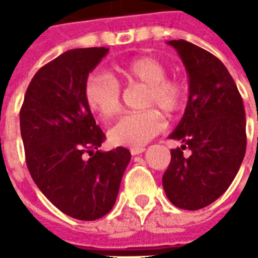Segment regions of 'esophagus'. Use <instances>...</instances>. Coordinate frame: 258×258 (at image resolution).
Here are the masks:
<instances>
[{"label":"esophagus","instance_id":"esophagus-1","mask_svg":"<svg viewBox=\"0 0 258 258\" xmlns=\"http://www.w3.org/2000/svg\"><path fill=\"white\" fill-rule=\"evenodd\" d=\"M130 152H131L133 156H135V155H141V153L145 152V146H134V148L130 149Z\"/></svg>","mask_w":258,"mask_h":258}]
</instances>
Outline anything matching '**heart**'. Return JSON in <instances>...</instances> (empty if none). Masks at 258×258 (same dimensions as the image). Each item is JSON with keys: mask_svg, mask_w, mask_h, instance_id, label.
<instances>
[{"mask_svg": "<svg viewBox=\"0 0 258 258\" xmlns=\"http://www.w3.org/2000/svg\"><path fill=\"white\" fill-rule=\"evenodd\" d=\"M118 79L128 87L146 85L145 112L125 114L109 131V140L117 146H142L156 137L164 127V120L156 109L166 114L179 112L185 105L188 91L178 80L167 79L168 70L159 59L140 56L114 66ZM84 99L92 113L109 121L121 110V88L117 80L107 73H92L84 85Z\"/></svg>", "mask_w": 258, "mask_h": 258, "instance_id": "heart-1", "label": "heart"}]
</instances>
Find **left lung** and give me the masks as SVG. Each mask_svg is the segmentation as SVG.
Wrapping results in <instances>:
<instances>
[{"label": "left lung", "instance_id": "obj_1", "mask_svg": "<svg viewBox=\"0 0 258 258\" xmlns=\"http://www.w3.org/2000/svg\"><path fill=\"white\" fill-rule=\"evenodd\" d=\"M167 44L186 69L189 95L184 116L168 135L182 145L171 149L163 188L174 206L199 210L228 189L243 162V101L227 68L213 53L185 40ZM185 147L191 151L189 157L183 156Z\"/></svg>", "mask_w": 258, "mask_h": 258}]
</instances>
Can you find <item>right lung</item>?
Returning a JSON list of instances; mask_svg holds the SVG:
<instances>
[{"label": "right lung", "mask_w": 258, "mask_h": 258, "mask_svg": "<svg viewBox=\"0 0 258 258\" xmlns=\"http://www.w3.org/2000/svg\"><path fill=\"white\" fill-rule=\"evenodd\" d=\"M107 52L76 48L59 55L34 74L20 109L31 178L53 206L83 221L112 210L131 159L121 146L99 151L105 134L84 99L88 74Z\"/></svg>", "instance_id": "add662e5"}]
</instances>
